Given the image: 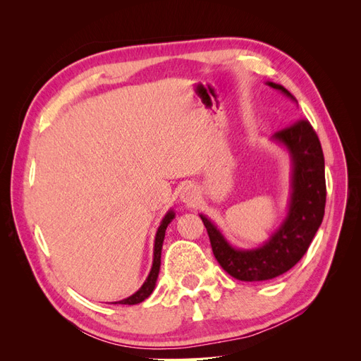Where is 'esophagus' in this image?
Segmentation results:
<instances>
[{
    "label": "esophagus",
    "instance_id": "obj_1",
    "mask_svg": "<svg viewBox=\"0 0 361 361\" xmlns=\"http://www.w3.org/2000/svg\"><path fill=\"white\" fill-rule=\"evenodd\" d=\"M197 195L199 194L194 185H187V187H185L180 192V200L187 204H192L195 200H197Z\"/></svg>",
    "mask_w": 361,
    "mask_h": 361
}]
</instances>
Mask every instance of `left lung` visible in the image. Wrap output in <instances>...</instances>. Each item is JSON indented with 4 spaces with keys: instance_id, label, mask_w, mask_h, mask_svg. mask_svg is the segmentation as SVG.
<instances>
[{
    "instance_id": "obj_1",
    "label": "left lung",
    "mask_w": 361,
    "mask_h": 361,
    "mask_svg": "<svg viewBox=\"0 0 361 361\" xmlns=\"http://www.w3.org/2000/svg\"><path fill=\"white\" fill-rule=\"evenodd\" d=\"M267 85L298 105L285 87L267 81ZM290 161L289 202L281 223L267 241L251 248H239L227 241L218 226L199 214L211 239L214 256L221 268L241 281H264L285 274L307 251L322 223L325 211V162L319 138L307 120L271 137Z\"/></svg>"
}]
</instances>
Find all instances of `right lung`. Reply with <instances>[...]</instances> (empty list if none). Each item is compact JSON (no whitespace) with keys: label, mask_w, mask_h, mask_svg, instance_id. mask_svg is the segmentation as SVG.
Listing matches in <instances>:
<instances>
[{"label":"right lung","mask_w":361,"mask_h":361,"mask_svg":"<svg viewBox=\"0 0 361 361\" xmlns=\"http://www.w3.org/2000/svg\"><path fill=\"white\" fill-rule=\"evenodd\" d=\"M176 216V214H174L173 209H169L166 212V215L162 216V220L159 223V227L157 231V235H155V244H154V262H152V268H150V272L147 279L145 280L143 285H141V288L130 295V297L128 298H123L120 301H114L113 304H126V305H134V304H140L143 302L149 295L154 292L155 289V285H157V280H158V274H159V267H161V250H162V243H164V236H166V231L169 224L173 221V218Z\"/></svg>","instance_id":"right-lung-1"}]
</instances>
